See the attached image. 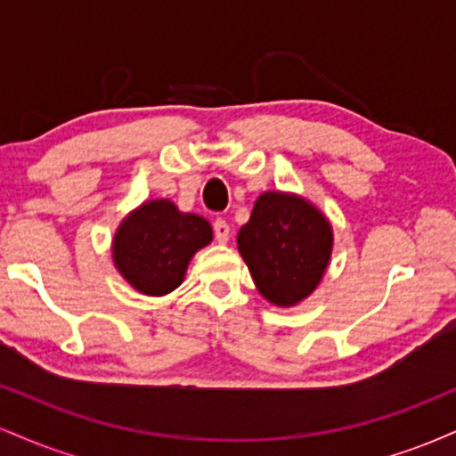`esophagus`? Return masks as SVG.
Masks as SVG:
<instances>
[{"mask_svg": "<svg viewBox=\"0 0 456 456\" xmlns=\"http://www.w3.org/2000/svg\"><path fill=\"white\" fill-rule=\"evenodd\" d=\"M229 233H232L229 224L224 223L223 218H216V221H214V238H216L221 244H224L229 240Z\"/></svg>", "mask_w": 456, "mask_h": 456, "instance_id": "1", "label": "esophagus"}]
</instances>
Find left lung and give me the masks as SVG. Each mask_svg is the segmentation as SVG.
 I'll return each mask as SVG.
<instances>
[{
  "instance_id": "obj_1",
  "label": "left lung",
  "mask_w": 456,
  "mask_h": 456,
  "mask_svg": "<svg viewBox=\"0 0 456 456\" xmlns=\"http://www.w3.org/2000/svg\"><path fill=\"white\" fill-rule=\"evenodd\" d=\"M332 224L306 199L264 192L238 232V250L259 294L294 306L315 291L332 255Z\"/></svg>"
}]
</instances>
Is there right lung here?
<instances>
[{"instance_id":"right-lung-1","label":"right lung","mask_w":456,"mask_h":456,"mask_svg":"<svg viewBox=\"0 0 456 456\" xmlns=\"http://www.w3.org/2000/svg\"><path fill=\"white\" fill-rule=\"evenodd\" d=\"M212 242L210 223L184 214L169 199L145 201L130 212L113 238V264L145 296H167L182 285L199 248Z\"/></svg>"}]
</instances>
